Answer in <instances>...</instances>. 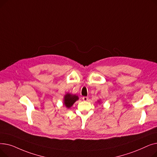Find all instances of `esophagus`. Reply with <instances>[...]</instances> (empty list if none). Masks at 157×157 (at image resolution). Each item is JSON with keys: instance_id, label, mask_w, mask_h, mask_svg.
Listing matches in <instances>:
<instances>
[{"instance_id": "esophagus-1", "label": "esophagus", "mask_w": 157, "mask_h": 157, "mask_svg": "<svg viewBox=\"0 0 157 157\" xmlns=\"http://www.w3.org/2000/svg\"><path fill=\"white\" fill-rule=\"evenodd\" d=\"M83 100L84 101H88V97H83Z\"/></svg>"}]
</instances>
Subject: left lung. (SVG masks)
<instances>
[{"label":"left lung","instance_id":"8db88e82","mask_svg":"<svg viewBox=\"0 0 157 157\" xmlns=\"http://www.w3.org/2000/svg\"><path fill=\"white\" fill-rule=\"evenodd\" d=\"M98 102H100V101H98Z\"/></svg>","mask_w":157,"mask_h":157}]
</instances>
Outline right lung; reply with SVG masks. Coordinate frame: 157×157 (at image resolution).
I'll return each mask as SVG.
<instances>
[{"instance_id": "right-lung-1", "label": "right lung", "mask_w": 157, "mask_h": 157, "mask_svg": "<svg viewBox=\"0 0 157 157\" xmlns=\"http://www.w3.org/2000/svg\"><path fill=\"white\" fill-rule=\"evenodd\" d=\"M79 99L78 96L76 95H72L71 94H67L64 96L63 104L66 108H70L76 101Z\"/></svg>"}]
</instances>
